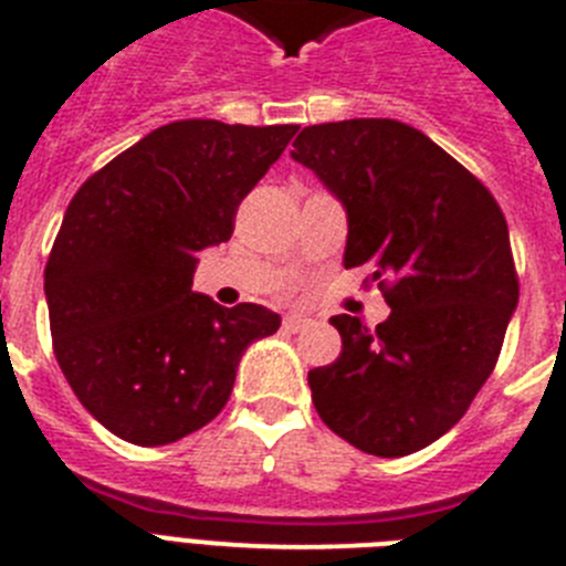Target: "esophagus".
Returning a JSON list of instances; mask_svg holds the SVG:
<instances>
[{
    "label": "esophagus",
    "mask_w": 566,
    "mask_h": 566,
    "mask_svg": "<svg viewBox=\"0 0 566 566\" xmlns=\"http://www.w3.org/2000/svg\"><path fill=\"white\" fill-rule=\"evenodd\" d=\"M308 326H312V319L300 317V314H289V317H283V328H286L289 334H297Z\"/></svg>",
    "instance_id": "34e87169"
}]
</instances>
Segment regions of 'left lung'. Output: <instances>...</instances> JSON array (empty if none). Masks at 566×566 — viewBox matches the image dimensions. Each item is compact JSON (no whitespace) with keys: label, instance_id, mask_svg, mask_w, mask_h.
<instances>
[{"label":"left lung","instance_id":"8db88e82","mask_svg":"<svg viewBox=\"0 0 566 566\" xmlns=\"http://www.w3.org/2000/svg\"><path fill=\"white\" fill-rule=\"evenodd\" d=\"M292 158L348 209L345 269L371 266L391 314H337L343 352L308 371L319 419L374 457L422 451L493 374L518 274L502 207L476 175L394 118L306 127Z\"/></svg>","mask_w":566,"mask_h":566}]
</instances>
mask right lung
Masks as SVG:
<instances>
[{"mask_svg": "<svg viewBox=\"0 0 566 566\" xmlns=\"http://www.w3.org/2000/svg\"><path fill=\"white\" fill-rule=\"evenodd\" d=\"M297 129L164 124L73 195L44 266L53 354L124 442L169 444L212 422L240 354L280 328L269 308L195 294L192 274L195 252L232 238L240 201Z\"/></svg>", "mask_w": 566, "mask_h": 566, "instance_id": "obj_1", "label": "right lung"}]
</instances>
